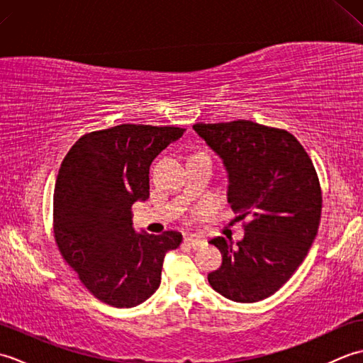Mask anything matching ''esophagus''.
Here are the masks:
<instances>
[{"instance_id": "esophagus-1", "label": "esophagus", "mask_w": 363, "mask_h": 363, "mask_svg": "<svg viewBox=\"0 0 363 363\" xmlns=\"http://www.w3.org/2000/svg\"><path fill=\"white\" fill-rule=\"evenodd\" d=\"M184 243L191 246V248H198V246H201L204 242L201 238H196V237H186L184 238Z\"/></svg>"}]
</instances>
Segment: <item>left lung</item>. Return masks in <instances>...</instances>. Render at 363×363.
<instances>
[{
	"instance_id": "1",
	"label": "left lung",
	"mask_w": 363,
	"mask_h": 363,
	"mask_svg": "<svg viewBox=\"0 0 363 363\" xmlns=\"http://www.w3.org/2000/svg\"><path fill=\"white\" fill-rule=\"evenodd\" d=\"M195 133L218 154L228 172V203L246 218L245 237L209 243L221 267L207 279L235 303H257L287 282L318 233L321 189L315 167L295 137L250 120L196 123Z\"/></svg>"
}]
</instances>
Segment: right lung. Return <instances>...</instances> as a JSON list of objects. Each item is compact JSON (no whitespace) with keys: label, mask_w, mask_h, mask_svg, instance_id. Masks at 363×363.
<instances>
[{"label":"right lung","mask_w":363,"mask_h":363,"mask_svg":"<svg viewBox=\"0 0 363 363\" xmlns=\"http://www.w3.org/2000/svg\"><path fill=\"white\" fill-rule=\"evenodd\" d=\"M182 128L120 125L82 135L54 187V237L86 289L113 307H134L160 285L162 265L182 235L137 234L135 201L150 198V165Z\"/></svg>","instance_id":"add662e5"}]
</instances>
